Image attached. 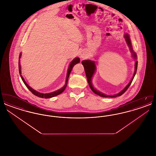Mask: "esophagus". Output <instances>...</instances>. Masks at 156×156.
I'll use <instances>...</instances> for the list:
<instances>
[{
  "instance_id": "34e87169",
  "label": "esophagus",
  "mask_w": 156,
  "mask_h": 156,
  "mask_svg": "<svg viewBox=\"0 0 156 156\" xmlns=\"http://www.w3.org/2000/svg\"><path fill=\"white\" fill-rule=\"evenodd\" d=\"M80 56H81V57L82 58H83V59L86 57V55H85V53H83V52H81V53L80 54Z\"/></svg>"
}]
</instances>
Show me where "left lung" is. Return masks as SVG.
I'll use <instances>...</instances> for the list:
<instances>
[{"label": "left lung", "mask_w": 156, "mask_h": 156, "mask_svg": "<svg viewBox=\"0 0 156 156\" xmlns=\"http://www.w3.org/2000/svg\"><path fill=\"white\" fill-rule=\"evenodd\" d=\"M124 37L125 38L127 44L128 45V46L129 47L130 52L132 53V57H133L134 59H136L137 55L135 52H134V51L133 50V48H132V44H131V41H130V39L129 34L126 33L124 36ZM137 63H138V62H137V61H136V63H135V67H134L135 69H134L133 76L131 81L126 85V87L123 89L122 91H120L118 94H116V95H105V94H104L103 93L99 92V90H97V89L94 88V87L92 85V76H93V75H94L95 71H96V66H95V62L94 61H91V60H83V61H82V64L83 65V66L84 67L85 72V74H86V76H87V80H88V82L89 83L90 88L95 94H97L100 97H104V98H108V97H109V98H115V97H120L126 92L127 89L129 88V87H130V85H131L132 82L133 80L134 77L136 73V71H137Z\"/></svg>", "instance_id": "8db88e82"}]
</instances>
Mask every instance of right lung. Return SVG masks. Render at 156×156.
<instances>
[{
    "mask_svg": "<svg viewBox=\"0 0 156 156\" xmlns=\"http://www.w3.org/2000/svg\"><path fill=\"white\" fill-rule=\"evenodd\" d=\"M21 55H22V53L20 54L19 59V74L20 75V76L22 78L23 82H24L25 85L27 87V88L29 89L30 91L32 92V94H33L34 95H36L37 97H40V98H52V97H54L57 96V95H58L60 94H61L65 90V89L66 88V87H67V82H68V78H69V74H70V73H71V71L73 69V68L74 67L75 64H78V63H79L80 62V59L78 57L75 58L74 59L71 61V62L69 64L68 69L66 83H65V85H64V86L63 87H62L61 89H58V90H57L56 91H54L53 92L48 93V94H43V93L38 92L36 91V90L31 88L30 86L26 83V82L25 81V80H24L22 75L21 74H22V73H21V66H20V58L21 57Z\"/></svg>",
    "mask_w": 156,
    "mask_h": 156,
    "instance_id": "add662e5",
    "label": "right lung"
}]
</instances>
